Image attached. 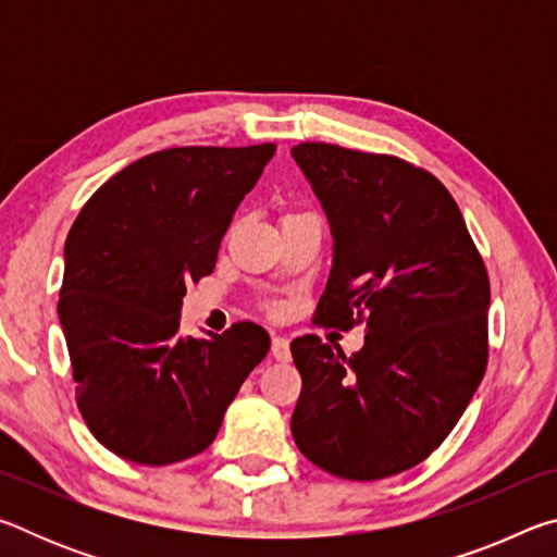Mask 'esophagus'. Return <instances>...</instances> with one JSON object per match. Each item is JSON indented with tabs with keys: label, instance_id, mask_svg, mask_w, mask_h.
Masks as SVG:
<instances>
[{
	"label": "esophagus",
	"instance_id": "1",
	"mask_svg": "<svg viewBox=\"0 0 557 557\" xmlns=\"http://www.w3.org/2000/svg\"><path fill=\"white\" fill-rule=\"evenodd\" d=\"M272 356L277 358V361H289V342L285 336H272Z\"/></svg>",
	"mask_w": 557,
	"mask_h": 557
}]
</instances>
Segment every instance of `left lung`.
<instances>
[{
	"label": "left lung",
	"instance_id": "obj_1",
	"mask_svg": "<svg viewBox=\"0 0 557 557\" xmlns=\"http://www.w3.org/2000/svg\"><path fill=\"white\" fill-rule=\"evenodd\" d=\"M292 157L334 235L314 322L366 326L351 356L314 334L289 344L301 375L292 437L329 474L375 482L428 459L482 383L486 265L425 169L326 143H301Z\"/></svg>",
	"mask_w": 557,
	"mask_h": 557
}]
</instances>
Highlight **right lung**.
Instances as JSON below:
<instances>
[{"label":"right lung","mask_w":557,"mask_h":557,"mask_svg":"<svg viewBox=\"0 0 557 557\" xmlns=\"http://www.w3.org/2000/svg\"><path fill=\"white\" fill-rule=\"evenodd\" d=\"M272 154V143L162 149L102 184L75 219L59 319L78 410L117 457L162 467L199 455L270 351L252 322L184 338L178 317Z\"/></svg>","instance_id":"add662e5"}]
</instances>
